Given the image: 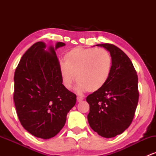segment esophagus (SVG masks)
<instances>
[{"instance_id": "1", "label": "esophagus", "mask_w": 156, "mask_h": 156, "mask_svg": "<svg viewBox=\"0 0 156 156\" xmlns=\"http://www.w3.org/2000/svg\"><path fill=\"white\" fill-rule=\"evenodd\" d=\"M83 100V98H82V97H77V101H78V102H81Z\"/></svg>"}]
</instances>
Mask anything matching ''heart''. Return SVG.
<instances>
[{"label": "heart", "mask_w": 156, "mask_h": 156, "mask_svg": "<svg viewBox=\"0 0 156 156\" xmlns=\"http://www.w3.org/2000/svg\"><path fill=\"white\" fill-rule=\"evenodd\" d=\"M64 62L58 67L62 85L70 89L76 78V90L79 93L100 90L108 81L112 71V57L101 48H75L64 55Z\"/></svg>", "instance_id": "b5f03b06"}]
</instances>
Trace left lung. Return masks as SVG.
Here are the masks:
<instances>
[{
  "label": "left lung",
  "instance_id": "1",
  "mask_svg": "<svg viewBox=\"0 0 156 156\" xmlns=\"http://www.w3.org/2000/svg\"><path fill=\"white\" fill-rule=\"evenodd\" d=\"M110 53L112 71L100 90L87 98V116L91 128L104 138L122 133L133 120L139 101L138 76L131 61L122 50L112 44H99Z\"/></svg>",
  "mask_w": 156,
  "mask_h": 156
}]
</instances>
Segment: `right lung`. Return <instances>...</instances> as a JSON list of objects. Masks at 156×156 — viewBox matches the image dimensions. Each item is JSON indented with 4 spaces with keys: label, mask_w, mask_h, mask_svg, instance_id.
<instances>
[{
    "label": "right lung",
    "mask_w": 156,
    "mask_h": 156,
    "mask_svg": "<svg viewBox=\"0 0 156 156\" xmlns=\"http://www.w3.org/2000/svg\"><path fill=\"white\" fill-rule=\"evenodd\" d=\"M57 42L46 49L34 44L23 55L14 76V101L21 125L34 136L48 139L64 126L67 113L76 105V95L64 87L58 74Z\"/></svg>",
    "instance_id": "1"
}]
</instances>
